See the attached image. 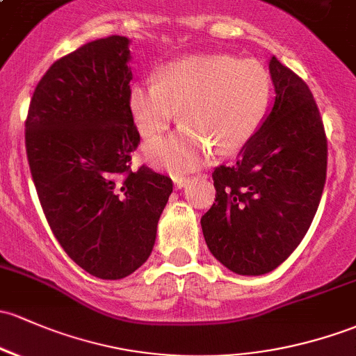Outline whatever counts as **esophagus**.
<instances>
[{"instance_id":"esophagus-1","label":"esophagus","mask_w":356,"mask_h":356,"mask_svg":"<svg viewBox=\"0 0 356 356\" xmlns=\"http://www.w3.org/2000/svg\"><path fill=\"white\" fill-rule=\"evenodd\" d=\"M173 181H175V186H177V188H183V186L190 181V178L178 175V177H173Z\"/></svg>"}]
</instances>
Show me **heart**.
I'll list each match as a JSON object with an SVG mask.
<instances>
[{"label": "heart", "instance_id": "obj_1", "mask_svg": "<svg viewBox=\"0 0 356 356\" xmlns=\"http://www.w3.org/2000/svg\"><path fill=\"white\" fill-rule=\"evenodd\" d=\"M271 98V78L263 64L225 54H195L166 63L156 81L134 83L129 110L146 139L177 122L181 129L149 143L144 158L161 170H195L212 149L238 152L261 127Z\"/></svg>", "mask_w": 356, "mask_h": 356}]
</instances>
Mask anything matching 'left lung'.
I'll list each match as a JSON object with an SVG mask.
<instances>
[{
	"label": "left lung",
	"instance_id": "1",
	"mask_svg": "<svg viewBox=\"0 0 356 356\" xmlns=\"http://www.w3.org/2000/svg\"><path fill=\"white\" fill-rule=\"evenodd\" d=\"M271 112L232 166L213 170L216 204L200 224L210 253L238 275H265L311 227L326 183L327 139L305 81L277 57Z\"/></svg>",
	"mask_w": 356,
	"mask_h": 356
}]
</instances>
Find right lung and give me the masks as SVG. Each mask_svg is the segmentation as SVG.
<instances>
[{
  "label": "right lung",
  "instance_id": "obj_1",
  "mask_svg": "<svg viewBox=\"0 0 356 356\" xmlns=\"http://www.w3.org/2000/svg\"><path fill=\"white\" fill-rule=\"evenodd\" d=\"M127 37L98 39L42 76L25 120L37 195L56 239L93 277L120 280L151 254L170 177L131 170L140 143L129 110Z\"/></svg>",
  "mask_w": 356,
  "mask_h": 356
}]
</instances>
